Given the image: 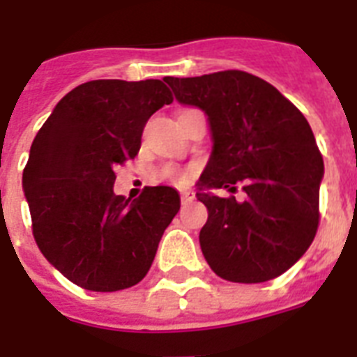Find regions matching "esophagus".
<instances>
[{
  "instance_id": "34e87169",
  "label": "esophagus",
  "mask_w": 357,
  "mask_h": 357,
  "mask_svg": "<svg viewBox=\"0 0 357 357\" xmlns=\"http://www.w3.org/2000/svg\"><path fill=\"white\" fill-rule=\"evenodd\" d=\"M181 204H190L194 199V192H190V190H181Z\"/></svg>"
}]
</instances>
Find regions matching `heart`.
I'll list each match as a JSON object with an SVG mask.
<instances>
[{
	"label": "heart",
	"mask_w": 357,
	"mask_h": 357,
	"mask_svg": "<svg viewBox=\"0 0 357 357\" xmlns=\"http://www.w3.org/2000/svg\"><path fill=\"white\" fill-rule=\"evenodd\" d=\"M187 112V109H183ZM181 112V113H183ZM194 170L192 169H176V167H165L159 176L163 179H170V181H176V183H187L190 176H192Z\"/></svg>",
	"instance_id": "b5f03b06"
}]
</instances>
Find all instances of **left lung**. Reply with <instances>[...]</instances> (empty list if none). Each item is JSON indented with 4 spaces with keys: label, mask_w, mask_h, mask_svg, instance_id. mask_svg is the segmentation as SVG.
I'll return each mask as SVG.
<instances>
[{
    "label": "left lung",
    "mask_w": 357,
    "mask_h": 357,
    "mask_svg": "<svg viewBox=\"0 0 357 357\" xmlns=\"http://www.w3.org/2000/svg\"><path fill=\"white\" fill-rule=\"evenodd\" d=\"M165 82L179 102L207 113L213 132L196 194L208 211L199 245L211 269L244 284L288 271L319 227L324 165L308 121L279 89L238 69ZM240 183L244 202L208 192Z\"/></svg>",
    "instance_id": "left-lung-1"
}]
</instances>
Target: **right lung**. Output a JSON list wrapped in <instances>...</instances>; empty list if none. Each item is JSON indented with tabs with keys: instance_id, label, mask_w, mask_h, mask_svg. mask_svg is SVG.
<instances>
[{
	"instance_id": "right-lung-1",
	"label": "right lung",
	"mask_w": 357,
	"mask_h": 357,
	"mask_svg": "<svg viewBox=\"0 0 357 357\" xmlns=\"http://www.w3.org/2000/svg\"><path fill=\"white\" fill-rule=\"evenodd\" d=\"M172 93L161 80H91L56 104L23 169L33 234L73 284L117 291L144 279L179 211L172 187L115 196V167L137 155L146 121Z\"/></svg>"
}]
</instances>
